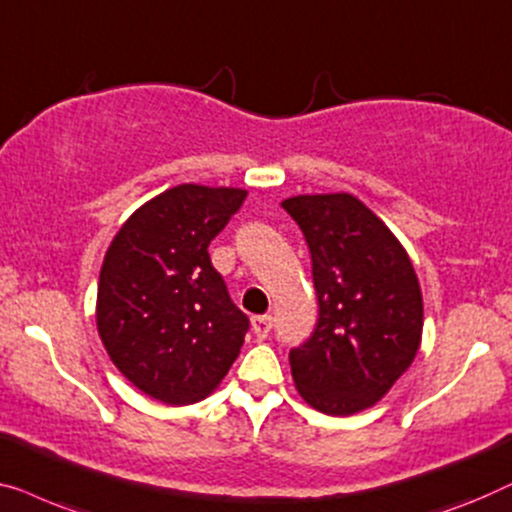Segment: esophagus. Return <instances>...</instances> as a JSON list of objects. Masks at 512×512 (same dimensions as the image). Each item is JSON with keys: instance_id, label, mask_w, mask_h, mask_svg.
Instances as JSON below:
<instances>
[{"instance_id": "34e87169", "label": "esophagus", "mask_w": 512, "mask_h": 512, "mask_svg": "<svg viewBox=\"0 0 512 512\" xmlns=\"http://www.w3.org/2000/svg\"><path fill=\"white\" fill-rule=\"evenodd\" d=\"M271 327H273L271 315H257V318H253V334L259 338V341L269 336Z\"/></svg>"}]
</instances>
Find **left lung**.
Segmentation results:
<instances>
[{
    "label": "left lung",
    "mask_w": 512,
    "mask_h": 512,
    "mask_svg": "<svg viewBox=\"0 0 512 512\" xmlns=\"http://www.w3.org/2000/svg\"><path fill=\"white\" fill-rule=\"evenodd\" d=\"M283 208L306 236L320 318L290 350L294 385L327 415L371 408L413 364L422 292L390 227L348 192L299 194Z\"/></svg>",
    "instance_id": "1"
}]
</instances>
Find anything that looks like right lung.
<instances>
[{
	"instance_id": "add662e5",
	"label": "right lung",
	"mask_w": 512,
	"mask_h": 512,
	"mask_svg": "<svg viewBox=\"0 0 512 512\" xmlns=\"http://www.w3.org/2000/svg\"><path fill=\"white\" fill-rule=\"evenodd\" d=\"M246 194L176 185L136 208L106 250L97 329L111 362L148 397L201 401L239 357L250 322L229 299L208 246Z\"/></svg>"
}]
</instances>
